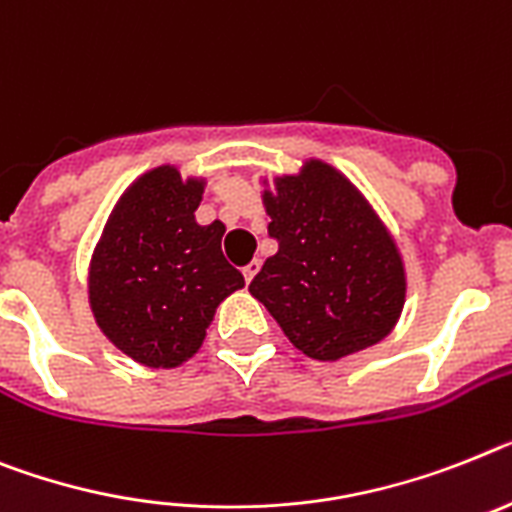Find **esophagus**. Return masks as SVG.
I'll return each mask as SVG.
<instances>
[{
	"instance_id": "obj_1",
	"label": "esophagus",
	"mask_w": 512,
	"mask_h": 512,
	"mask_svg": "<svg viewBox=\"0 0 512 512\" xmlns=\"http://www.w3.org/2000/svg\"><path fill=\"white\" fill-rule=\"evenodd\" d=\"M257 270H260V260H252V263H249V265H244V270H242V273H244V281H252V278H255L257 276Z\"/></svg>"
}]
</instances>
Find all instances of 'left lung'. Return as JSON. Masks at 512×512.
I'll return each instance as SVG.
<instances>
[{
	"instance_id": "obj_1",
	"label": "left lung",
	"mask_w": 512,
	"mask_h": 512,
	"mask_svg": "<svg viewBox=\"0 0 512 512\" xmlns=\"http://www.w3.org/2000/svg\"><path fill=\"white\" fill-rule=\"evenodd\" d=\"M278 252L249 283L302 354L336 362L375 346L401 317L406 273L393 236L354 184L322 161L265 190Z\"/></svg>"
}]
</instances>
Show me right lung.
Instances as JSON below:
<instances>
[{
    "instance_id": "add662e5",
    "label": "right lung",
    "mask_w": 512,
    "mask_h": 512,
    "mask_svg": "<svg viewBox=\"0 0 512 512\" xmlns=\"http://www.w3.org/2000/svg\"><path fill=\"white\" fill-rule=\"evenodd\" d=\"M203 187L174 166L143 174L117 203L90 260L98 328L145 367L171 369L197 354L218 304L244 286L221 252L223 223L195 221Z\"/></svg>"
}]
</instances>
